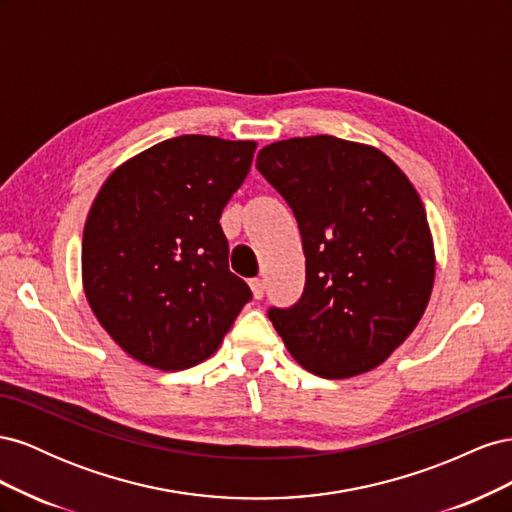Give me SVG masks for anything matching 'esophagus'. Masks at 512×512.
I'll return each instance as SVG.
<instances>
[{"label": "esophagus", "instance_id": "obj_1", "mask_svg": "<svg viewBox=\"0 0 512 512\" xmlns=\"http://www.w3.org/2000/svg\"><path fill=\"white\" fill-rule=\"evenodd\" d=\"M250 288H252L254 299L265 297V280H260V277H254V280H250Z\"/></svg>", "mask_w": 512, "mask_h": 512}]
</instances>
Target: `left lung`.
Returning <instances> with one entry per match:
<instances>
[{
	"label": "left lung",
	"mask_w": 512,
	"mask_h": 512,
	"mask_svg": "<svg viewBox=\"0 0 512 512\" xmlns=\"http://www.w3.org/2000/svg\"><path fill=\"white\" fill-rule=\"evenodd\" d=\"M256 168L301 230V299L269 309L292 359L329 380L378 367L421 320L436 275L414 185L382 151L327 134L267 145Z\"/></svg>",
	"instance_id": "1"
}]
</instances>
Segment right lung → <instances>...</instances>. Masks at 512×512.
<instances>
[{"mask_svg":"<svg viewBox=\"0 0 512 512\" xmlns=\"http://www.w3.org/2000/svg\"><path fill=\"white\" fill-rule=\"evenodd\" d=\"M254 151V141L185 134L104 181L83 232V288L132 359L164 371L198 365L252 299L228 269L220 218Z\"/></svg>","mask_w":512,"mask_h":512,"instance_id":"1","label":"right lung"}]
</instances>
